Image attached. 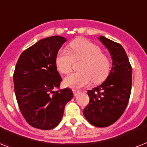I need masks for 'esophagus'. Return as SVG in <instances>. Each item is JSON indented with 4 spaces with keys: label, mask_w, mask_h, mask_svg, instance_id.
<instances>
[{
    "label": "esophagus",
    "mask_w": 147,
    "mask_h": 147,
    "mask_svg": "<svg viewBox=\"0 0 147 147\" xmlns=\"http://www.w3.org/2000/svg\"><path fill=\"white\" fill-rule=\"evenodd\" d=\"M79 93V91H78V90H76V89H73V94L74 96H78V94Z\"/></svg>",
    "instance_id": "esophagus-1"
}]
</instances>
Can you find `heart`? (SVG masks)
<instances>
[{
	"label": "heart",
	"mask_w": 147,
	"mask_h": 147,
	"mask_svg": "<svg viewBox=\"0 0 147 147\" xmlns=\"http://www.w3.org/2000/svg\"><path fill=\"white\" fill-rule=\"evenodd\" d=\"M69 52L61 49L55 58V65L59 72L68 74L71 71L74 61H81L78 69L65 78L66 86L80 88L88 86L90 82L99 84L108 78L110 72L111 61L108 56L102 53V49L96 44L85 38L71 41Z\"/></svg>",
	"instance_id": "1"
}]
</instances>
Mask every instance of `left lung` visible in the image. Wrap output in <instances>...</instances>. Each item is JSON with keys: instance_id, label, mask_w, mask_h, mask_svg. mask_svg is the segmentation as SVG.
Segmentation results:
<instances>
[{"instance_id": "left-lung-1", "label": "left lung", "mask_w": 147, "mask_h": 147, "mask_svg": "<svg viewBox=\"0 0 147 147\" xmlns=\"http://www.w3.org/2000/svg\"><path fill=\"white\" fill-rule=\"evenodd\" d=\"M98 39L109 51L113 66L103 83L88 90L89 103L83 114L92 125L106 127L118 120L127 106L132 88V66L120 44L104 36Z\"/></svg>"}]
</instances>
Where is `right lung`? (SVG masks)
Segmentation results:
<instances>
[{
	"label": "right lung",
	"mask_w": 147,
	"mask_h": 147,
	"mask_svg": "<svg viewBox=\"0 0 147 147\" xmlns=\"http://www.w3.org/2000/svg\"><path fill=\"white\" fill-rule=\"evenodd\" d=\"M65 41L61 36L41 39L21 53L15 66L17 102L22 116L34 128L47 130L58 126L65 106L73 97L70 88L56 90L62 78L55 58Z\"/></svg>",
	"instance_id": "right-lung-1"
}]
</instances>
